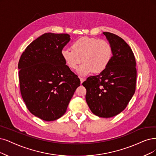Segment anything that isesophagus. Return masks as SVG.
I'll use <instances>...</instances> for the list:
<instances>
[{"label": "esophagus", "instance_id": "esophagus-1", "mask_svg": "<svg viewBox=\"0 0 156 156\" xmlns=\"http://www.w3.org/2000/svg\"><path fill=\"white\" fill-rule=\"evenodd\" d=\"M79 78H80V82H81V84H82L84 81V78H82V77H79Z\"/></svg>", "mask_w": 156, "mask_h": 156}]
</instances>
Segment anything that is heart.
I'll list each match as a JSON object with an SVG mask.
<instances>
[{"label": "heart", "mask_w": 156, "mask_h": 156, "mask_svg": "<svg viewBox=\"0 0 156 156\" xmlns=\"http://www.w3.org/2000/svg\"><path fill=\"white\" fill-rule=\"evenodd\" d=\"M71 49H62L61 54L67 66L76 69L80 63L77 73L85 76L93 72L99 74L110 63L112 54L111 43L104 39L93 37H81L73 43Z\"/></svg>", "instance_id": "1"}]
</instances>
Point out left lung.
Returning a JSON list of instances; mask_svg holds the SVG:
<instances>
[{"mask_svg": "<svg viewBox=\"0 0 156 156\" xmlns=\"http://www.w3.org/2000/svg\"><path fill=\"white\" fill-rule=\"evenodd\" d=\"M111 43V61L98 75L90 76L82 85L85 99L94 114L111 118L122 112L133 96L136 85V63L133 52L125 40L111 33L103 32Z\"/></svg>", "mask_w": 156, "mask_h": 156, "instance_id": "obj_1", "label": "left lung"}]
</instances>
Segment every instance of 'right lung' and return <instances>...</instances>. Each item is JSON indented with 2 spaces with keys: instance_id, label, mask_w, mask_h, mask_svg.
<instances>
[{
  "instance_id": "add662e5",
  "label": "right lung",
  "mask_w": 156,
  "mask_h": 156,
  "mask_svg": "<svg viewBox=\"0 0 156 156\" xmlns=\"http://www.w3.org/2000/svg\"><path fill=\"white\" fill-rule=\"evenodd\" d=\"M68 34L44 33L23 52L19 62L20 93L29 111L47 122L62 117L80 80L63 59Z\"/></svg>"
}]
</instances>
